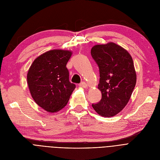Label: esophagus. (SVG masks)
I'll return each instance as SVG.
<instances>
[{"instance_id": "34e87169", "label": "esophagus", "mask_w": 160, "mask_h": 160, "mask_svg": "<svg viewBox=\"0 0 160 160\" xmlns=\"http://www.w3.org/2000/svg\"><path fill=\"white\" fill-rule=\"evenodd\" d=\"M80 86L82 87V88H85V89H86V88H88V84H87V83H86L85 82H81V83H80Z\"/></svg>"}]
</instances>
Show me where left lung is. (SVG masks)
Returning a JSON list of instances; mask_svg holds the SVG:
<instances>
[{"label": "left lung", "mask_w": 160, "mask_h": 160, "mask_svg": "<svg viewBox=\"0 0 160 160\" xmlns=\"http://www.w3.org/2000/svg\"><path fill=\"white\" fill-rule=\"evenodd\" d=\"M91 54L99 67L98 89L102 93L100 101L92 106L99 115L115 116L127 106L136 86L132 58L127 50L113 42L93 46Z\"/></svg>", "instance_id": "8db88e82"}]
</instances>
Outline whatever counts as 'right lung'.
Instances as JSON below:
<instances>
[{"label":"right lung","mask_w":160,"mask_h":160,"mask_svg":"<svg viewBox=\"0 0 160 160\" xmlns=\"http://www.w3.org/2000/svg\"><path fill=\"white\" fill-rule=\"evenodd\" d=\"M71 50L54 49L36 58L27 73V83L36 103L49 113L62 110L68 102L75 84L69 80L66 65Z\"/></svg>","instance_id":"1"}]
</instances>
